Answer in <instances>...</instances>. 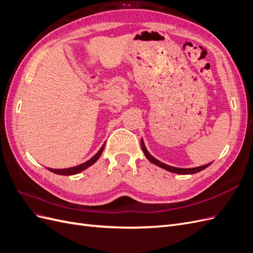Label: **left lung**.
Instances as JSON below:
<instances>
[{"label": "left lung", "instance_id": "8db88e82", "mask_svg": "<svg viewBox=\"0 0 253 253\" xmlns=\"http://www.w3.org/2000/svg\"><path fill=\"white\" fill-rule=\"evenodd\" d=\"M141 148H142V151H143V153H144L145 157H147L152 164H154V165H156V166H158V167H160V168H163V169H166V170L170 171V172H173V173H177V174H194V173H197V172H200V171L206 169L207 167H209V166L212 164V163H210V164H208V165L201 166V167H197V168H190V169H182V168H175V167H171V166H169V165H166V164H164V163H162V162H159L158 159H156L155 157H153V156L150 154V153L148 152V150L145 149V145H144V142H143L142 139H141Z\"/></svg>", "mask_w": 253, "mask_h": 253}]
</instances>
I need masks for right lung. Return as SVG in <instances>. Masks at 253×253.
<instances>
[{
	"instance_id": "add662e5",
	"label": "right lung",
	"mask_w": 253,
	"mask_h": 253,
	"mask_svg": "<svg viewBox=\"0 0 253 253\" xmlns=\"http://www.w3.org/2000/svg\"><path fill=\"white\" fill-rule=\"evenodd\" d=\"M103 149H104V144L102 145L101 149L99 150L96 153V154L93 157H91L89 160H87V162L83 163V164H81L79 166H76V167H73V168H67V169H50V168H48V170L50 172H52V173H56V174H59V175H74V174H77V173H79V172H81L83 170H85L86 168H88L89 166L95 164L97 160H98V158L100 157Z\"/></svg>"
}]
</instances>
